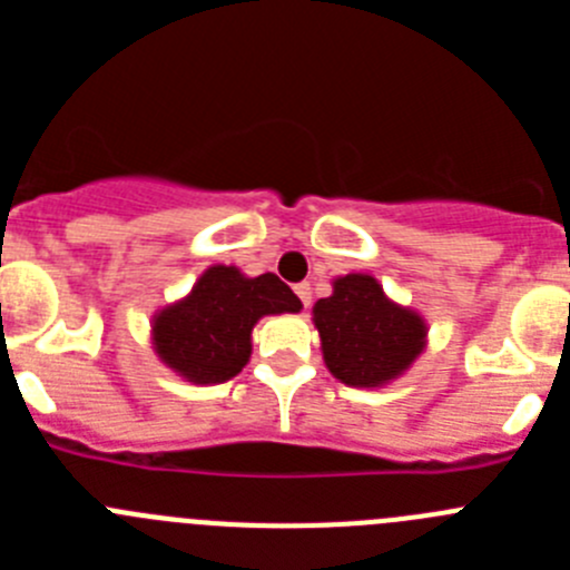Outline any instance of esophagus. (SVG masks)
<instances>
[{"label": "esophagus", "instance_id": "esophagus-1", "mask_svg": "<svg viewBox=\"0 0 570 570\" xmlns=\"http://www.w3.org/2000/svg\"><path fill=\"white\" fill-rule=\"evenodd\" d=\"M296 296H299V302L308 308L311 305V285L308 282H302V285H296Z\"/></svg>", "mask_w": 570, "mask_h": 570}]
</instances>
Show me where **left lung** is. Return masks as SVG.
<instances>
[{
	"instance_id": "left-lung-1",
	"label": "left lung",
	"mask_w": 570,
	"mask_h": 570,
	"mask_svg": "<svg viewBox=\"0 0 570 570\" xmlns=\"http://www.w3.org/2000/svg\"><path fill=\"white\" fill-rule=\"evenodd\" d=\"M314 325L331 374L345 385L380 387L405 374L425 347V320L391 302L367 274L334 279L314 305Z\"/></svg>"
}]
</instances>
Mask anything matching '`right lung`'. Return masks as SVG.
<instances>
[{
	"label": "right lung",
	"mask_w": 570,
	"mask_h": 570,
	"mask_svg": "<svg viewBox=\"0 0 570 570\" xmlns=\"http://www.w3.org/2000/svg\"><path fill=\"white\" fill-rule=\"evenodd\" d=\"M299 296L276 274L245 276L234 265L205 271L185 299L154 316L156 356L194 385L236 376L250 360V331L268 314H296Z\"/></svg>",
	"instance_id": "1"
}]
</instances>
